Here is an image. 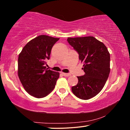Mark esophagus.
Masks as SVG:
<instances>
[{
    "instance_id": "esophagus-1",
    "label": "esophagus",
    "mask_w": 130,
    "mask_h": 130,
    "mask_svg": "<svg viewBox=\"0 0 130 130\" xmlns=\"http://www.w3.org/2000/svg\"><path fill=\"white\" fill-rule=\"evenodd\" d=\"M62 74H63V76H65V77H69L70 76V74H69V73H61Z\"/></svg>"
}]
</instances>
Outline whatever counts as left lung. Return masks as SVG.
I'll list each match as a JSON object with an SVG mask.
<instances>
[{
	"instance_id": "obj_1",
	"label": "left lung",
	"mask_w": 130,
	"mask_h": 130,
	"mask_svg": "<svg viewBox=\"0 0 130 130\" xmlns=\"http://www.w3.org/2000/svg\"><path fill=\"white\" fill-rule=\"evenodd\" d=\"M70 45L79 54L83 63L84 76H78V83L71 87L73 94L88 100L101 91L110 71V56L104 43L93 36L67 38Z\"/></svg>"
}]
</instances>
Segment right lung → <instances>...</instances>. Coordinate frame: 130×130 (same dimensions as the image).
Segmentation results:
<instances>
[{"mask_svg": "<svg viewBox=\"0 0 130 130\" xmlns=\"http://www.w3.org/2000/svg\"><path fill=\"white\" fill-rule=\"evenodd\" d=\"M59 40L40 35L28 42L18 58V76L24 90L36 98L46 97L55 87L59 73L46 68L53 45Z\"/></svg>", "mask_w": 130, "mask_h": 130, "instance_id": "add662e5", "label": "right lung"}]
</instances>
